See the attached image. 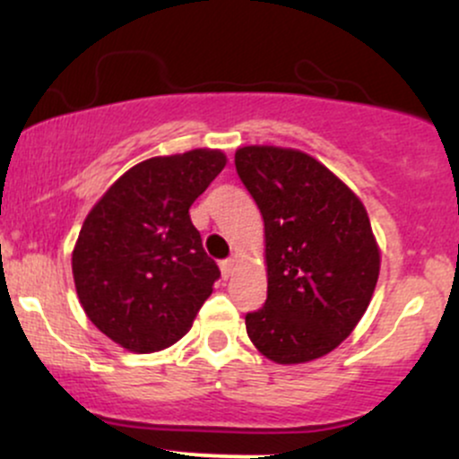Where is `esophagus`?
I'll return each instance as SVG.
<instances>
[{
    "instance_id": "1",
    "label": "esophagus",
    "mask_w": 459,
    "mask_h": 459,
    "mask_svg": "<svg viewBox=\"0 0 459 459\" xmlns=\"http://www.w3.org/2000/svg\"><path fill=\"white\" fill-rule=\"evenodd\" d=\"M235 265H237L235 259H226V261L220 263V270H222V276H224V278H230V276H233Z\"/></svg>"
}]
</instances>
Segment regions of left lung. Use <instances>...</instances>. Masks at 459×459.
<instances>
[{"label":"left lung","mask_w":459,"mask_h":459,"mask_svg":"<svg viewBox=\"0 0 459 459\" xmlns=\"http://www.w3.org/2000/svg\"><path fill=\"white\" fill-rule=\"evenodd\" d=\"M235 168L265 224V307L246 315L252 345L278 365L336 350L376 291L380 246L362 200L308 152L252 144Z\"/></svg>","instance_id":"left-lung-1"}]
</instances>
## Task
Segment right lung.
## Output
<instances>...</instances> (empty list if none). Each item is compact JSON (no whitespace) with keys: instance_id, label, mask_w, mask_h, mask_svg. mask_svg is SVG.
<instances>
[{"instance_id":"obj_1","label":"right lung","mask_w":459,"mask_h":459,"mask_svg":"<svg viewBox=\"0 0 459 459\" xmlns=\"http://www.w3.org/2000/svg\"><path fill=\"white\" fill-rule=\"evenodd\" d=\"M220 149H192L135 163L83 220L73 281L88 319L134 354L186 336L220 278L189 207L222 172Z\"/></svg>"}]
</instances>
